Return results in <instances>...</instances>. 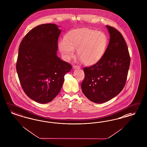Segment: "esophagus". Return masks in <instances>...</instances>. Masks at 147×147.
I'll list each match as a JSON object with an SVG mask.
<instances>
[{
    "instance_id": "1",
    "label": "esophagus",
    "mask_w": 147,
    "mask_h": 147,
    "mask_svg": "<svg viewBox=\"0 0 147 147\" xmlns=\"http://www.w3.org/2000/svg\"><path fill=\"white\" fill-rule=\"evenodd\" d=\"M73 69H78V68H80V67H79V66L74 65V66H73Z\"/></svg>"
}]
</instances>
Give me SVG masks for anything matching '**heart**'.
<instances>
[{"label": "heart", "instance_id": "heart-1", "mask_svg": "<svg viewBox=\"0 0 147 147\" xmlns=\"http://www.w3.org/2000/svg\"><path fill=\"white\" fill-rule=\"evenodd\" d=\"M109 38L101 31L90 29H78L68 32L63 41L58 44V48L66 60L74 55L87 66H92L101 60L108 45Z\"/></svg>", "mask_w": 147, "mask_h": 147}]
</instances>
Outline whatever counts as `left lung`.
<instances>
[{"label": "left lung", "mask_w": 147, "mask_h": 147, "mask_svg": "<svg viewBox=\"0 0 147 147\" xmlns=\"http://www.w3.org/2000/svg\"><path fill=\"white\" fill-rule=\"evenodd\" d=\"M110 40L101 60L83 69L85 78L81 90L85 96L96 103H103L117 96L127 80L130 57L126 42L121 34L107 26Z\"/></svg>", "instance_id": "obj_1"}]
</instances>
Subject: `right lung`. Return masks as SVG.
Listing matches in <instances>:
<instances>
[{
    "instance_id": "right-lung-1",
    "label": "right lung",
    "mask_w": 147,
    "mask_h": 147,
    "mask_svg": "<svg viewBox=\"0 0 147 147\" xmlns=\"http://www.w3.org/2000/svg\"><path fill=\"white\" fill-rule=\"evenodd\" d=\"M61 30L55 24L37 26L23 38L16 69L26 94L40 104L52 101L60 91L71 66L57 55Z\"/></svg>"
}]
</instances>
